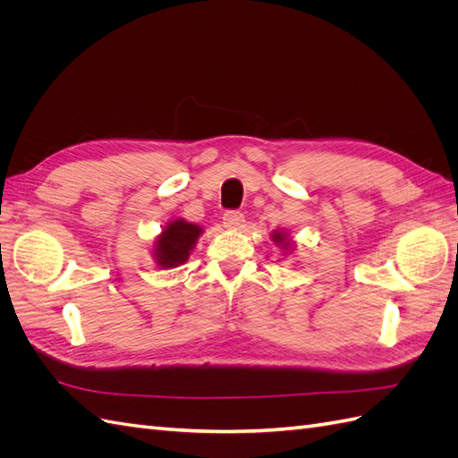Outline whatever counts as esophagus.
<instances>
[{
	"instance_id": "esophagus-1",
	"label": "esophagus",
	"mask_w": 458,
	"mask_h": 458,
	"mask_svg": "<svg viewBox=\"0 0 458 458\" xmlns=\"http://www.w3.org/2000/svg\"><path fill=\"white\" fill-rule=\"evenodd\" d=\"M244 216L241 212H225L224 214V225L227 229H239L242 225Z\"/></svg>"
}]
</instances>
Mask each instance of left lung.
Here are the masks:
<instances>
[{
    "mask_svg": "<svg viewBox=\"0 0 458 458\" xmlns=\"http://www.w3.org/2000/svg\"><path fill=\"white\" fill-rule=\"evenodd\" d=\"M271 241L275 246H279L284 254H293L294 250V241L290 239V234L284 229H275L271 231Z\"/></svg>",
    "mask_w": 458,
    "mask_h": 458,
    "instance_id": "8db88e82",
    "label": "left lung"
}]
</instances>
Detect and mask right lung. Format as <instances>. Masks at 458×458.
<instances>
[{
  "instance_id": "obj_1",
  "label": "right lung",
  "mask_w": 458,
  "mask_h": 458,
  "mask_svg": "<svg viewBox=\"0 0 458 458\" xmlns=\"http://www.w3.org/2000/svg\"><path fill=\"white\" fill-rule=\"evenodd\" d=\"M204 229L199 224H191L183 217H174L164 225L158 237L152 241L150 256L160 269H174L183 266L192 248L197 246Z\"/></svg>"
}]
</instances>
